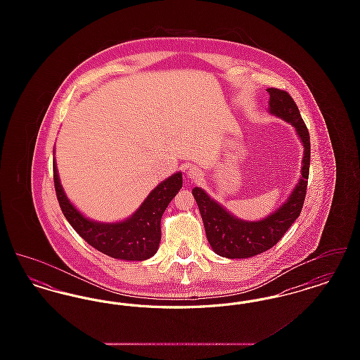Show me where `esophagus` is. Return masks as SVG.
Returning a JSON list of instances; mask_svg holds the SVG:
<instances>
[{"label": "esophagus", "mask_w": 360, "mask_h": 360, "mask_svg": "<svg viewBox=\"0 0 360 360\" xmlns=\"http://www.w3.org/2000/svg\"><path fill=\"white\" fill-rule=\"evenodd\" d=\"M188 178H190L191 181H200L202 178V172L197 167H190L188 170Z\"/></svg>", "instance_id": "1"}]
</instances>
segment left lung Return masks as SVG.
I'll use <instances>...</instances> for the list:
<instances>
[{
	"label": "left lung",
	"instance_id": "left-lung-1",
	"mask_svg": "<svg viewBox=\"0 0 360 360\" xmlns=\"http://www.w3.org/2000/svg\"><path fill=\"white\" fill-rule=\"evenodd\" d=\"M267 91L270 94L269 112L290 122L302 141L304 158L301 179L291 191L286 202L279 206L274 213L259 221H244L238 219L224 206L212 200L202 188H193V195L205 226L206 239L212 250L220 257L244 259L255 257L273 248L290 228L291 224L298 219L305 201L310 165L308 128L288 91L275 87L267 89Z\"/></svg>",
	"mask_w": 360,
	"mask_h": 360
}]
</instances>
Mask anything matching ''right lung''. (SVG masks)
Segmentation results:
<instances>
[{
	"label": "right lung",
	"mask_w": 360,
	"mask_h": 360,
	"mask_svg": "<svg viewBox=\"0 0 360 360\" xmlns=\"http://www.w3.org/2000/svg\"><path fill=\"white\" fill-rule=\"evenodd\" d=\"M53 185L65 217L86 243L108 257L139 262L154 257L159 248L160 220L182 188V172H175L160 182L131 217L119 223L93 221L72 205L60 185L55 160Z\"/></svg>",
	"instance_id": "add662e5"
}]
</instances>
